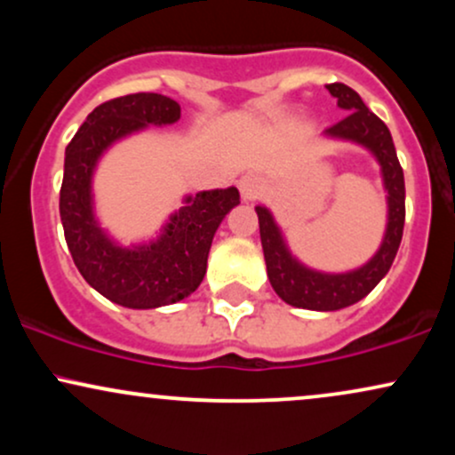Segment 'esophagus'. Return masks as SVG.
Here are the masks:
<instances>
[{
    "mask_svg": "<svg viewBox=\"0 0 455 455\" xmlns=\"http://www.w3.org/2000/svg\"><path fill=\"white\" fill-rule=\"evenodd\" d=\"M239 192H242V196L245 201H252V198H257L260 195V180L254 173H248L243 175L242 180H239Z\"/></svg>",
    "mask_w": 455,
    "mask_h": 455,
    "instance_id": "esophagus-1",
    "label": "esophagus"
}]
</instances>
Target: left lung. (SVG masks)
Masks as SVG:
<instances>
[{
  "label": "left lung",
  "mask_w": 455,
  "mask_h": 455,
  "mask_svg": "<svg viewBox=\"0 0 455 455\" xmlns=\"http://www.w3.org/2000/svg\"><path fill=\"white\" fill-rule=\"evenodd\" d=\"M325 87L333 98H338V107L347 111L344 119L329 126L325 134L362 143L363 148H368L377 156L380 169H383L385 188H387L389 195V222L379 252L374 254L370 263L351 271V274H318V271L304 267L291 257L284 242H282L280 228L275 227L274 218L265 207H257V213L267 275L275 293L291 306L329 312L357 304L385 278L395 254H398L406 210L404 173H402L400 160L395 156L389 128L365 107L359 93L348 85L329 83Z\"/></svg>",
  "instance_id": "8db88e82"
}]
</instances>
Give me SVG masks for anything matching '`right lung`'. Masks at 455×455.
<instances>
[{
	"label": "right lung",
	"instance_id": "1",
	"mask_svg": "<svg viewBox=\"0 0 455 455\" xmlns=\"http://www.w3.org/2000/svg\"><path fill=\"white\" fill-rule=\"evenodd\" d=\"M180 115V104L162 93H128L93 108L66 148L60 216L68 250L83 278L119 306L148 310L195 293L207 271L213 233L239 205L237 188L198 192L154 243L140 248H119L93 220L92 173L102 151L134 130L173 124Z\"/></svg>",
	"mask_w": 455,
	"mask_h": 455
}]
</instances>
